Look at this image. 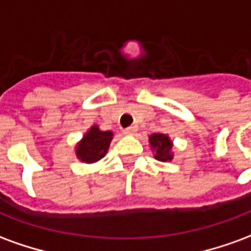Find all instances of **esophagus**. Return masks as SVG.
<instances>
[{
  "instance_id": "1",
  "label": "esophagus",
  "mask_w": 251,
  "mask_h": 251,
  "mask_svg": "<svg viewBox=\"0 0 251 251\" xmlns=\"http://www.w3.org/2000/svg\"><path fill=\"white\" fill-rule=\"evenodd\" d=\"M136 131H137L136 126H129V127H126L125 130H124V133H125V134H127V136H133Z\"/></svg>"
}]
</instances>
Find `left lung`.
<instances>
[{
	"instance_id": "8db88e82",
	"label": "left lung",
	"mask_w": 251,
	"mask_h": 251,
	"mask_svg": "<svg viewBox=\"0 0 251 251\" xmlns=\"http://www.w3.org/2000/svg\"><path fill=\"white\" fill-rule=\"evenodd\" d=\"M149 144L154 152V158H157L158 161H171L174 158V153H172L174 144L167 134L153 133L149 136Z\"/></svg>"
}]
</instances>
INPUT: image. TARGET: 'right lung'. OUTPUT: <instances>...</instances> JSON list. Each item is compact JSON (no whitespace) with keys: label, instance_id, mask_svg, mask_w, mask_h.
Segmentation results:
<instances>
[{"label":"right lung","instance_id":"obj_1","mask_svg":"<svg viewBox=\"0 0 251 251\" xmlns=\"http://www.w3.org/2000/svg\"><path fill=\"white\" fill-rule=\"evenodd\" d=\"M113 140V131H102L98 126H91L88 131L77 142L75 148L76 157L86 164H93L104 157Z\"/></svg>","mask_w":251,"mask_h":251}]
</instances>
